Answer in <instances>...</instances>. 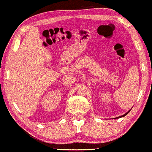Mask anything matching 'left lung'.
<instances>
[{
	"label": "left lung",
	"mask_w": 152,
	"mask_h": 152,
	"mask_svg": "<svg viewBox=\"0 0 152 152\" xmlns=\"http://www.w3.org/2000/svg\"><path fill=\"white\" fill-rule=\"evenodd\" d=\"M131 111V109L129 110V111H127V112L126 113V114H124L123 115V116H118V117H116V118H121V117H124V116H126V115L127 114H128V113L129 112V111Z\"/></svg>",
	"instance_id": "left-lung-1"
}]
</instances>
